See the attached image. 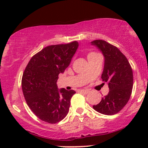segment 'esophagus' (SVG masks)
<instances>
[{"label":"esophagus","instance_id":"esophagus-1","mask_svg":"<svg viewBox=\"0 0 148 148\" xmlns=\"http://www.w3.org/2000/svg\"><path fill=\"white\" fill-rule=\"evenodd\" d=\"M80 92L83 93V94L84 95H87L88 92H89V91L88 90H79Z\"/></svg>","mask_w":148,"mask_h":148}]
</instances>
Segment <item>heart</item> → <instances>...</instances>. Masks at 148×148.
<instances>
[{"instance_id":"heart-1","label":"heart","mask_w":148,"mask_h":148,"mask_svg":"<svg viewBox=\"0 0 148 148\" xmlns=\"http://www.w3.org/2000/svg\"><path fill=\"white\" fill-rule=\"evenodd\" d=\"M92 55H95V53H90L89 55H88V56H90Z\"/></svg>"}]
</instances>
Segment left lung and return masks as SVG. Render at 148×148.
Returning a JSON list of instances; mask_svg holds the SVG:
<instances>
[{
  "label": "left lung",
  "instance_id": "obj_1",
  "mask_svg": "<svg viewBox=\"0 0 148 148\" xmlns=\"http://www.w3.org/2000/svg\"><path fill=\"white\" fill-rule=\"evenodd\" d=\"M95 46L102 53L104 65L101 79L108 85V95L93 106L95 111L104 115H114L121 111L130 99L133 88V72L125 56L115 46L103 40H94Z\"/></svg>",
  "mask_w": 148,
  "mask_h": 148
}]
</instances>
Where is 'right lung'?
Segmentation results:
<instances>
[{
    "mask_svg": "<svg viewBox=\"0 0 148 148\" xmlns=\"http://www.w3.org/2000/svg\"><path fill=\"white\" fill-rule=\"evenodd\" d=\"M79 47L78 42L45 47L31 58L22 76L27 104L42 121L55 124L68 113L74 90L59 89L58 75L63 74Z\"/></svg>",
    "mask_w": 148,
    "mask_h": 148,
    "instance_id": "right-lung-1",
    "label": "right lung"
}]
</instances>
